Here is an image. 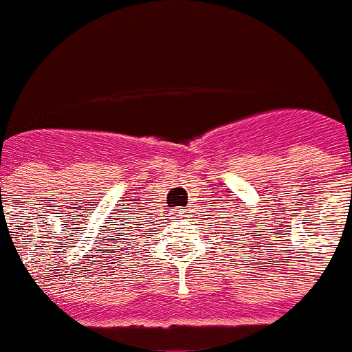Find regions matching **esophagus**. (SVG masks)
I'll return each instance as SVG.
<instances>
[{
    "label": "esophagus",
    "mask_w": 352,
    "mask_h": 352,
    "mask_svg": "<svg viewBox=\"0 0 352 352\" xmlns=\"http://www.w3.org/2000/svg\"><path fill=\"white\" fill-rule=\"evenodd\" d=\"M184 214H186L184 209H173L172 216H177V218H184Z\"/></svg>",
    "instance_id": "obj_1"
}]
</instances>
